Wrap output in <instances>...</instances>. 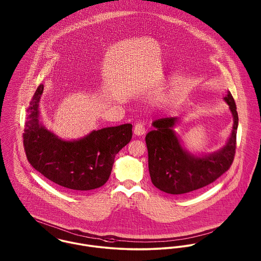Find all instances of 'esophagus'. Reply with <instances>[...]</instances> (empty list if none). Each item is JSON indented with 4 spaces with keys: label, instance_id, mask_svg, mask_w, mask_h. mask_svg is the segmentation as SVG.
<instances>
[{
    "label": "esophagus",
    "instance_id": "obj_1",
    "mask_svg": "<svg viewBox=\"0 0 261 261\" xmlns=\"http://www.w3.org/2000/svg\"><path fill=\"white\" fill-rule=\"evenodd\" d=\"M134 133L136 136H143L146 134V128L142 123H137L134 127Z\"/></svg>",
    "mask_w": 261,
    "mask_h": 261
}]
</instances>
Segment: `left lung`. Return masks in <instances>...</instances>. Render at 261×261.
Here are the masks:
<instances>
[{
	"label": "left lung",
	"mask_w": 261,
	"mask_h": 261,
	"mask_svg": "<svg viewBox=\"0 0 261 261\" xmlns=\"http://www.w3.org/2000/svg\"><path fill=\"white\" fill-rule=\"evenodd\" d=\"M233 116V127L227 143L212 153L194 154L181 145L174 130L177 117H166L152 122L154 127L146 136L151 183L159 190L181 195L201 189L217 180L233 163L236 149L238 113L230 93L223 97Z\"/></svg>",
	"instance_id": "1"
}]
</instances>
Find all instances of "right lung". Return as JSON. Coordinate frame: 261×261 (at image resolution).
Instances as JSON below:
<instances>
[{"mask_svg": "<svg viewBox=\"0 0 261 261\" xmlns=\"http://www.w3.org/2000/svg\"><path fill=\"white\" fill-rule=\"evenodd\" d=\"M43 89L44 85L40 84L27 109L23 142L29 163L44 177L69 192L103 186L111 176L115 154L132 140L133 125L103 127L78 140H62L40 121Z\"/></svg>", "mask_w": 261, "mask_h": 261, "instance_id": "right-lung-1", "label": "right lung"}]
</instances>
